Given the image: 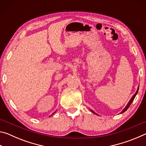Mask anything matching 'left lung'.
Segmentation results:
<instances>
[{
	"label": "left lung",
	"instance_id": "8db88e82",
	"mask_svg": "<svg viewBox=\"0 0 146 146\" xmlns=\"http://www.w3.org/2000/svg\"><path fill=\"white\" fill-rule=\"evenodd\" d=\"M138 89H139V86H138V89H137V91H136V93L134 94V95H133V97H131V100L129 101V102H128V104H127V106H125V108L124 109H123V110L122 111H121V113H123V112H125V111H126L127 110V109L128 108H129V106H130V105L131 104V103L133 102V100H134L135 99V97H136V95H137V94L138 93ZM91 112H92V113H95V115H97V113H95V112H94L93 111V110H91Z\"/></svg>",
	"mask_w": 146,
	"mask_h": 146
}]
</instances>
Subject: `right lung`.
I'll use <instances>...</instances> for the list:
<instances>
[{
  "label": "right lung",
  "mask_w": 146,
  "mask_h": 146,
  "mask_svg": "<svg viewBox=\"0 0 146 146\" xmlns=\"http://www.w3.org/2000/svg\"><path fill=\"white\" fill-rule=\"evenodd\" d=\"M55 113V112H54V113ZM52 115H53V114H52Z\"/></svg>",
  "instance_id": "1"
}]
</instances>
